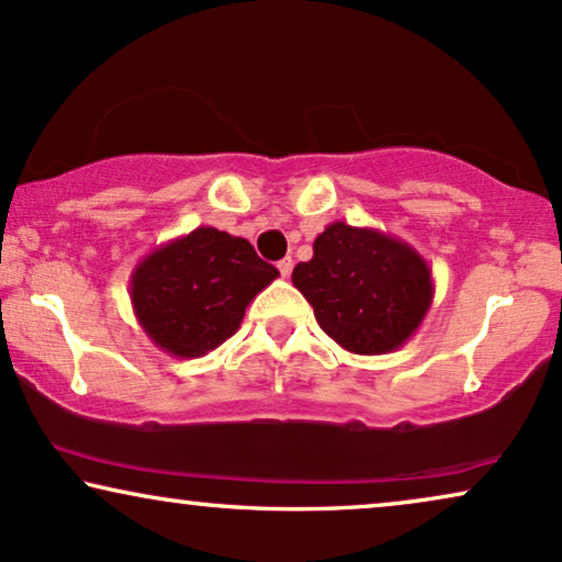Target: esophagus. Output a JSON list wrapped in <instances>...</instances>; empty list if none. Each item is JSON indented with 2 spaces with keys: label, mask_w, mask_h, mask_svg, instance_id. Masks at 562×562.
<instances>
[{
  "label": "esophagus",
  "mask_w": 562,
  "mask_h": 562,
  "mask_svg": "<svg viewBox=\"0 0 562 562\" xmlns=\"http://www.w3.org/2000/svg\"><path fill=\"white\" fill-rule=\"evenodd\" d=\"M291 268H294V263H291V258H283L279 263V273L283 276V279H289L291 276Z\"/></svg>",
  "instance_id": "34e87169"
}]
</instances>
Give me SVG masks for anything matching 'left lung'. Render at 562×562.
<instances>
[{
    "label": "left lung",
    "instance_id": "8db88e82",
    "mask_svg": "<svg viewBox=\"0 0 562 562\" xmlns=\"http://www.w3.org/2000/svg\"><path fill=\"white\" fill-rule=\"evenodd\" d=\"M312 250L291 281L335 344L348 353L379 356L413 338L434 302L431 268L413 245L387 232L333 222Z\"/></svg>",
    "mask_w": 562,
    "mask_h": 562
}]
</instances>
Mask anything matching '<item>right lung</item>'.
I'll use <instances>...</instances> for the list:
<instances>
[{"mask_svg":"<svg viewBox=\"0 0 562 562\" xmlns=\"http://www.w3.org/2000/svg\"><path fill=\"white\" fill-rule=\"evenodd\" d=\"M279 271L243 237L195 227L138 260L128 279L134 315L159 351L199 359L232 338L247 304Z\"/></svg>","mask_w":562,"mask_h":562,"instance_id":"add662e5","label":"right lung"}]
</instances>
